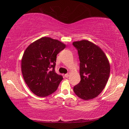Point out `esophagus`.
I'll return each instance as SVG.
<instances>
[{
	"instance_id": "esophagus-1",
	"label": "esophagus",
	"mask_w": 129,
	"mask_h": 129,
	"mask_svg": "<svg viewBox=\"0 0 129 129\" xmlns=\"http://www.w3.org/2000/svg\"><path fill=\"white\" fill-rule=\"evenodd\" d=\"M69 75H70V73H68L64 75V77H65L66 78H68V77H69Z\"/></svg>"
}]
</instances>
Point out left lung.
I'll use <instances>...</instances> for the list:
<instances>
[{
  "label": "left lung",
  "mask_w": 129,
  "mask_h": 129,
  "mask_svg": "<svg viewBox=\"0 0 129 129\" xmlns=\"http://www.w3.org/2000/svg\"><path fill=\"white\" fill-rule=\"evenodd\" d=\"M80 61V82L74 86V93L88 100L95 98L104 89L110 74V65L105 53L92 43L81 40L73 43Z\"/></svg>",
  "instance_id": "8db88e82"
}]
</instances>
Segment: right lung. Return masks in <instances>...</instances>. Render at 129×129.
Here are the masks:
<instances>
[{
  "mask_svg": "<svg viewBox=\"0 0 129 129\" xmlns=\"http://www.w3.org/2000/svg\"><path fill=\"white\" fill-rule=\"evenodd\" d=\"M65 48L57 40L43 37L25 50L21 61L22 73L27 86L37 96L46 97L57 89L63 77L55 72L56 56Z\"/></svg>",
  "mask_w": 129,
  "mask_h": 129,
  "instance_id": "add662e5",
  "label": "right lung"
}]
</instances>
